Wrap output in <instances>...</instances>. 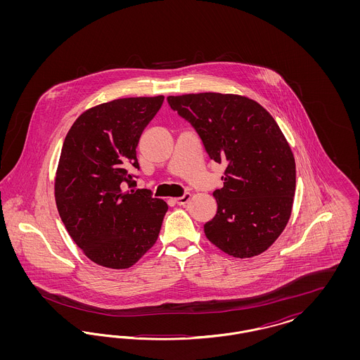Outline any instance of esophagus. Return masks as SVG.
<instances>
[{"label": "esophagus", "mask_w": 360, "mask_h": 360, "mask_svg": "<svg viewBox=\"0 0 360 360\" xmlns=\"http://www.w3.org/2000/svg\"><path fill=\"white\" fill-rule=\"evenodd\" d=\"M188 200H190V193H185L184 195L175 198L174 202H175L176 205H185V204H188Z\"/></svg>", "instance_id": "34e87169"}]
</instances>
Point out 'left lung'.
Segmentation results:
<instances>
[{"mask_svg":"<svg viewBox=\"0 0 360 360\" xmlns=\"http://www.w3.org/2000/svg\"><path fill=\"white\" fill-rule=\"evenodd\" d=\"M167 103L190 122L209 158L225 165L206 238L232 257L264 252L289 221L295 191L294 156L278 124L254 100L235 94L170 96Z\"/></svg>","mask_w":360,"mask_h":360,"instance_id":"1","label":"left lung"}]
</instances>
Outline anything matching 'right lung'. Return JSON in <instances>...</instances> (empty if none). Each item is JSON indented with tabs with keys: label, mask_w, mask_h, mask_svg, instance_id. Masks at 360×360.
<instances>
[{
	"label": "right lung",
	"mask_w": 360,
	"mask_h": 360,
	"mask_svg": "<svg viewBox=\"0 0 360 360\" xmlns=\"http://www.w3.org/2000/svg\"><path fill=\"white\" fill-rule=\"evenodd\" d=\"M165 97L120 98L82 113L65 139L55 179L59 216L94 263L128 269L159 236L167 204L135 190L136 147Z\"/></svg>",
	"instance_id": "right-lung-1"
}]
</instances>
